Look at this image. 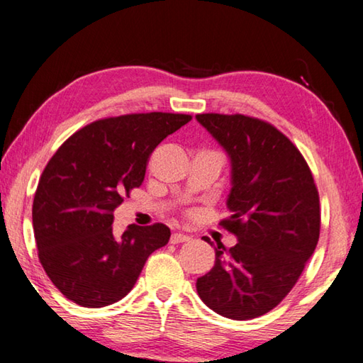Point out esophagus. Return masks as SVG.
<instances>
[{"mask_svg": "<svg viewBox=\"0 0 363 363\" xmlns=\"http://www.w3.org/2000/svg\"><path fill=\"white\" fill-rule=\"evenodd\" d=\"M189 240H190V237L186 235V233H181V232H174L173 235H171V243H184Z\"/></svg>", "mask_w": 363, "mask_h": 363, "instance_id": "obj_1", "label": "esophagus"}]
</instances>
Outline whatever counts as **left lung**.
<instances>
[{"instance_id":"obj_1","label":"left lung","mask_w":363,"mask_h":363,"mask_svg":"<svg viewBox=\"0 0 363 363\" xmlns=\"http://www.w3.org/2000/svg\"><path fill=\"white\" fill-rule=\"evenodd\" d=\"M196 120L230 157L232 214L219 225L238 238L232 248L214 247L216 261L196 280V291L219 315L250 320L286 298L314 253L318 190L303 153L269 121L242 113H199Z\"/></svg>"}]
</instances>
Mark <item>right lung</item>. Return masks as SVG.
I'll list each match as a JSON object with an SVG mask.
<instances>
[{
    "label": "right lung",
    "mask_w": 363,
    "mask_h": 363,
    "mask_svg": "<svg viewBox=\"0 0 363 363\" xmlns=\"http://www.w3.org/2000/svg\"><path fill=\"white\" fill-rule=\"evenodd\" d=\"M192 120L186 113H128L73 133L49 160L33 199L43 269L67 299L104 307L133 290L153 251L168 243L164 224L128 225L113 235V211L144 181L152 152Z\"/></svg>",
    "instance_id": "add662e5"
}]
</instances>
